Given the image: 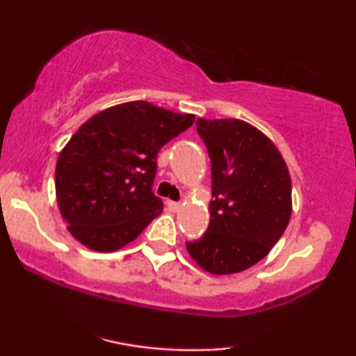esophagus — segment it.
Instances as JSON below:
<instances>
[{"label": "esophagus", "mask_w": 356, "mask_h": 356, "mask_svg": "<svg viewBox=\"0 0 356 356\" xmlns=\"http://www.w3.org/2000/svg\"><path fill=\"white\" fill-rule=\"evenodd\" d=\"M165 204H167V207L170 209V211H178V209H179V202H177V201H170V199H168V201Z\"/></svg>", "instance_id": "obj_1"}]
</instances>
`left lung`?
Returning a JSON list of instances; mask_svg holds the SVG:
<instances>
[{"label": "left lung", "instance_id": "obj_1", "mask_svg": "<svg viewBox=\"0 0 356 356\" xmlns=\"http://www.w3.org/2000/svg\"><path fill=\"white\" fill-rule=\"evenodd\" d=\"M211 157L207 232L186 250L211 274L254 266L284 235L291 216V179L272 140L241 120L196 121Z\"/></svg>", "mask_w": 356, "mask_h": 356}]
</instances>
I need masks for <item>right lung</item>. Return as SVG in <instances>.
Here are the masks:
<instances>
[{
	"label": "right lung",
	"mask_w": 356,
	"mask_h": 356,
	"mask_svg": "<svg viewBox=\"0 0 356 356\" xmlns=\"http://www.w3.org/2000/svg\"><path fill=\"white\" fill-rule=\"evenodd\" d=\"M194 123L149 102L111 106L86 121L61 150L55 186L67 230L94 251L136 240L162 213L152 191L157 155Z\"/></svg>",
	"instance_id": "obj_1"
}]
</instances>
